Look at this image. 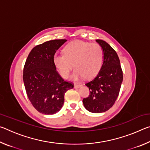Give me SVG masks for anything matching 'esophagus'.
<instances>
[{
    "mask_svg": "<svg viewBox=\"0 0 150 150\" xmlns=\"http://www.w3.org/2000/svg\"><path fill=\"white\" fill-rule=\"evenodd\" d=\"M81 86H82V85H81V84H75V86H74V87H75V88H77L81 87Z\"/></svg>",
    "mask_w": 150,
    "mask_h": 150,
    "instance_id": "esophagus-1",
    "label": "esophagus"
}]
</instances>
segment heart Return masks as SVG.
I'll return each mask as SVG.
<instances>
[{
	"mask_svg": "<svg viewBox=\"0 0 150 150\" xmlns=\"http://www.w3.org/2000/svg\"><path fill=\"white\" fill-rule=\"evenodd\" d=\"M63 52L55 54L53 62L60 75L65 79L69 77L73 66L75 70L73 77L75 79L95 77L102 67L103 50L98 44L75 40L65 45Z\"/></svg>",
	"mask_w": 150,
	"mask_h": 150,
	"instance_id": "b5f03b06",
	"label": "heart"
}]
</instances>
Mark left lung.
Here are the masks:
<instances>
[{"label": "left lung", "instance_id": "left-lung-1", "mask_svg": "<svg viewBox=\"0 0 150 150\" xmlns=\"http://www.w3.org/2000/svg\"><path fill=\"white\" fill-rule=\"evenodd\" d=\"M103 50V63L96 77L86 83L90 95L83 103L88 111L104 112L110 109L117 98L123 80L120 62L115 50L108 43L96 40Z\"/></svg>", "mask_w": 150, "mask_h": 150}]
</instances>
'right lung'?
<instances>
[{"mask_svg":"<svg viewBox=\"0 0 150 150\" xmlns=\"http://www.w3.org/2000/svg\"><path fill=\"white\" fill-rule=\"evenodd\" d=\"M67 40H54L31 50L23 71L24 87L33 106L44 115H54L64 103L66 91L73 88L59 75L53 62L56 51Z\"/></svg>","mask_w":150,"mask_h":150,"instance_id":"right-lung-1","label":"right lung"}]
</instances>
